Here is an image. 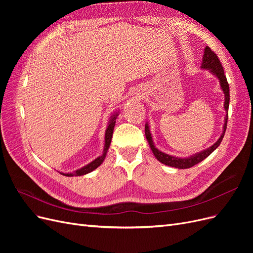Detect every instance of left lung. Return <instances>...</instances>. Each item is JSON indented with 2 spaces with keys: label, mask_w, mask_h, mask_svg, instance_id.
<instances>
[{
  "label": "left lung",
  "mask_w": 253,
  "mask_h": 253,
  "mask_svg": "<svg viewBox=\"0 0 253 253\" xmlns=\"http://www.w3.org/2000/svg\"><path fill=\"white\" fill-rule=\"evenodd\" d=\"M202 68H206V70H209L213 75H215L216 77L219 80V84L220 87L223 89L224 94H225V104L224 108L226 111H228L229 109V100H230V94H229V84L227 81V78L224 73V68L221 66L220 61L218 59V57L216 56V53L214 52L209 46H206L205 48V52H204V57H203V63H202ZM227 120H228V113L225 117V125H224V131L223 134L220 135V137L218 138V140L214 143L213 145H211L210 148H208L207 150H204L197 154H194L192 156H190L188 158H179V157H175V156H171L168 155L166 153L159 151L155 145L154 142H153L152 136H151V132L148 124L145 125V138L148 139L150 148L153 152V154L155 155V157L157 158V160H159L160 163L166 165V166H170V167H174L177 168V169H189V168L193 167L195 165H197L198 163L203 162L205 158L208 157L211 153L215 150L218 145L220 144L221 140L224 138V135L226 132L227 128Z\"/></svg>",
  "instance_id": "8db88e82"
}]
</instances>
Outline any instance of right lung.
I'll list each match as a JSON object with an SVG mask.
<instances>
[{
    "label": "right lung",
    "instance_id": "obj_1",
    "mask_svg": "<svg viewBox=\"0 0 253 253\" xmlns=\"http://www.w3.org/2000/svg\"><path fill=\"white\" fill-rule=\"evenodd\" d=\"M118 116V113L115 114L112 116V119L110 120L109 122V126H108V128H106L105 131V141H104V150H103V154L101 156L97 157L95 160H93V162L89 163L88 165H86L85 167L81 168V169L75 171L73 173H61L63 174L64 176H81V175H85L91 171H94L95 169H97V168L100 166L103 160L106 156V153H108V150L110 148V144H111V141H112V136H113V131H114V126H115V124H116V118Z\"/></svg>",
    "mask_w": 253,
    "mask_h": 253
}]
</instances>
